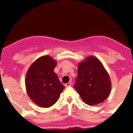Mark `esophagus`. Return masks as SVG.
<instances>
[{"label":"esophagus","instance_id":"obj_1","mask_svg":"<svg viewBox=\"0 0 133 133\" xmlns=\"http://www.w3.org/2000/svg\"><path fill=\"white\" fill-rule=\"evenodd\" d=\"M72 85V83L71 82H69L68 83H66V84H65V87H70L71 85Z\"/></svg>","mask_w":133,"mask_h":133}]
</instances>
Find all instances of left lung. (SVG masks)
<instances>
[{"label": "left lung", "mask_w": 133, "mask_h": 133, "mask_svg": "<svg viewBox=\"0 0 133 133\" xmlns=\"http://www.w3.org/2000/svg\"><path fill=\"white\" fill-rule=\"evenodd\" d=\"M74 88L89 105L103 102L110 93L111 83L108 72L96 57L90 56L78 65Z\"/></svg>", "instance_id": "8db88e82"}]
</instances>
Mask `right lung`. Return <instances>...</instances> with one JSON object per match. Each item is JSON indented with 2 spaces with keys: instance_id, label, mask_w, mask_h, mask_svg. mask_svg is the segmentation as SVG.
<instances>
[{
  "instance_id": "obj_1",
  "label": "right lung",
  "mask_w": 133,
  "mask_h": 133,
  "mask_svg": "<svg viewBox=\"0 0 133 133\" xmlns=\"http://www.w3.org/2000/svg\"><path fill=\"white\" fill-rule=\"evenodd\" d=\"M57 62L49 56L37 59L29 68L25 86L30 99L41 107L48 108L57 101L65 87L54 71Z\"/></svg>"
}]
</instances>
